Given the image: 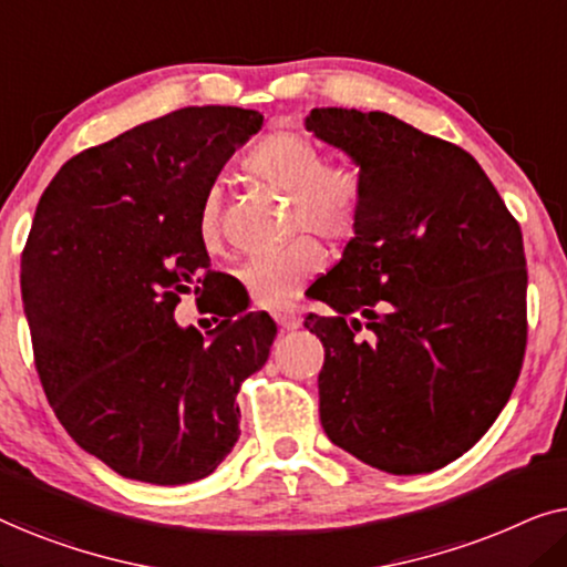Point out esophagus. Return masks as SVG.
Here are the masks:
<instances>
[{"label":"esophagus","mask_w":567,"mask_h":567,"mask_svg":"<svg viewBox=\"0 0 567 567\" xmlns=\"http://www.w3.org/2000/svg\"><path fill=\"white\" fill-rule=\"evenodd\" d=\"M274 317L281 330H297L301 324V312L297 309V305H286L274 309Z\"/></svg>","instance_id":"34e87169"}]
</instances>
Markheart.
Returning a JSON list of instances; mask_svg holds the SVG:
<instances>
[{
  "label": "heart",
  "instance_id": "b5f03b06",
  "mask_svg": "<svg viewBox=\"0 0 567 567\" xmlns=\"http://www.w3.org/2000/svg\"><path fill=\"white\" fill-rule=\"evenodd\" d=\"M243 167L270 188L289 196L286 235H299L274 252L258 255L239 270L252 301L281 307L324 268V243L340 245L355 237L367 206V185L359 167L324 162L322 150L297 128H274L252 144ZM198 243L208 252L224 247L219 190H206L196 212Z\"/></svg>",
  "mask_w": 567,
  "mask_h": 567
}]
</instances>
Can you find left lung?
<instances>
[{"label":"left lung","instance_id":"obj_1","mask_svg":"<svg viewBox=\"0 0 567 567\" xmlns=\"http://www.w3.org/2000/svg\"><path fill=\"white\" fill-rule=\"evenodd\" d=\"M307 128L367 185L361 227L312 297L332 315L305 320L324 346L322 429L392 475L441 470L485 436L522 374V227L470 152L394 115L315 107Z\"/></svg>","mask_w":567,"mask_h":567}]
</instances>
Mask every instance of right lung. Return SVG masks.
<instances>
[{
	"label": "right lung",
	"instance_id": "right-lung-1",
	"mask_svg": "<svg viewBox=\"0 0 567 567\" xmlns=\"http://www.w3.org/2000/svg\"><path fill=\"white\" fill-rule=\"evenodd\" d=\"M262 126L258 111L183 107L74 154L38 200L20 262L35 369L84 452L123 477L183 485L239 439L237 392L276 322L214 293L208 336L173 320L221 274L196 235L200 198Z\"/></svg>",
	"mask_w": 567,
	"mask_h": 567
}]
</instances>
